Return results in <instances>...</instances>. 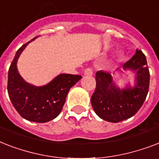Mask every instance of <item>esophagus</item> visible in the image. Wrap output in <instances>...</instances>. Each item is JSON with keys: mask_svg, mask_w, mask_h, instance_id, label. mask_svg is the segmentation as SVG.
Instances as JSON below:
<instances>
[{"mask_svg": "<svg viewBox=\"0 0 159 159\" xmlns=\"http://www.w3.org/2000/svg\"><path fill=\"white\" fill-rule=\"evenodd\" d=\"M84 74L86 76H92L93 74V71L91 68H86L84 71Z\"/></svg>", "mask_w": 159, "mask_h": 159, "instance_id": "esophagus-1", "label": "esophagus"}]
</instances>
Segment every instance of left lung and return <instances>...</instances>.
Wrapping results in <instances>:
<instances>
[{"mask_svg": "<svg viewBox=\"0 0 159 159\" xmlns=\"http://www.w3.org/2000/svg\"><path fill=\"white\" fill-rule=\"evenodd\" d=\"M124 69L136 72V86L119 89L112 82L108 72L96 73L97 86L91 98L96 114L104 120L117 123L134 116L143 106L148 95L150 74L145 55L141 50L123 65Z\"/></svg>", "mask_w": 159, "mask_h": 159, "instance_id": "8db88e82", "label": "left lung"}]
</instances>
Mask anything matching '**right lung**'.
Here are the masks:
<instances>
[{
  "label": "right lung",
  "mask_w": 159,
  "mask_h": 159,
  "mask_svg": "<svg viewBox=\"0 0 159 159\" xmlns=\"http://www.w3.org/2000/svg\"><path fill=\"white\" fill-rule=\"evenodd\" d=\"M35 39L23 44L16 52L8 71L7 91L11 103L21 117L33 122L45 123L59 115L70 88L82 76L60 74L48 84L40 87L25 82L19 74L16 62L26 45Z\"/></svg>",
  "instance_id": "add662e5"
}]
</instances>
